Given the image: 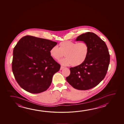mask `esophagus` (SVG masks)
Listing matches in <instances>:
<instances>
[{
  "label": "esophagus",
  "mask_w": 124,
  "mask_h": 124,
  "mask_svg": "<svg viewBox=\"0 0 124 124\" xmlns=\"http://www.w3.org/2000/svg\"><path fill=\"white\" fill-rule=\"evenodd\" d=\"M64 68V67H62V66H61V68H60V70H63V68Z\"/></svg>",
  "instance_id": "obj_1"
}]
</instances>
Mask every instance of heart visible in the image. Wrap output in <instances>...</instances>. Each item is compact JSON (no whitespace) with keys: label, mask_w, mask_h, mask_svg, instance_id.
Masks as SVG:
<instances>
[{"label":"heart","mask_w":124,"mask_h":124,"mask_svg":"<svg viewBox=\"0 0 124 124\" xmlns=\"http://www.w3.org/2000/svg\"><path fill=\"white\" fill-rule=\"evenodd\" d=\"M59 46L52 47L49 53L51 57L56 61H59L64 54L66 57L60 61L64 66L71 64L77 67L81 65L86 60L89 52V46L85 42L63 41L59 43Z\"/></svg>","instance_id":"1"}]
</instances>
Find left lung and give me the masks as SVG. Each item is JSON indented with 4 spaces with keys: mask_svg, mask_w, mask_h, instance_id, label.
<instances>
[{
    "mask_svg": "<svg viewBox=\"0 0 124 124\" xmlns=\"http://www.w3.org/2000/svg\"><path fill=\"white\" fill-rule=\"evenodd\" d=\"M75 41L86 43L89 54L81 65L70 68V73L66 80L76 89H90L98 85L106 76L110 62L108 50L105 42L94 33L82 34Z\"/></svg>",
    "mask_w": 124,
    "mask_h": 124,
    "instance_id": "1",
    "label": "left lung"
}]
</instances>
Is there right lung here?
<instances>
[{"instance_id": "obj_1", "label": "right lung", "mask_w": 124, "mask_h": 124, "mask_svg": "<svg viewBox=\"0 0 124 124\" xmlns=\"http://www.w3.org/2000/svg\"><path fill=\"white\" fill-rule=\"evenodd\" d=\"M57 42L32 36L20 39L13 52L12 70L18 85L32 93H39L51 85L61 65L50 54Z\"/></svg>"}]
</instances>
